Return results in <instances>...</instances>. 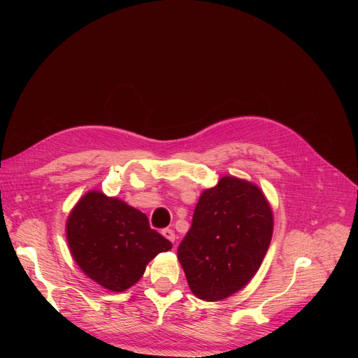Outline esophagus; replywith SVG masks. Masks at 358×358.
I'll use <instances>...</instances> for the list:
<instances>
[{
	"mask_svg": "<svg viewBox=\"0 0 358 358\" xmlns=\"http://www.w3.org/2000/svg\"><path fill=\"white\" fill-rule=\"evenodd\" d=\"M162 236H164L166 239L170 241L171 243H175V241H176V234H175V231H173L171 229H164V230H162Z\"/></svg>",
	"mask_w": 358,
	"mask_h": 358,
	"instance_id": "1",
	"label": "esophagus"
}]
</instances>
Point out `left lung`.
<instances>
[{
    "label": "left lung",
    "mask_w": 358,
    "mask_h": 358,
    "mask_svg": "<svg viewBox=\"0 0 358 358\" xmlns=\"http://www.w3.org/2000/svg\"><path fill=\"white\" fill-rule=\"evenodd\" d=\"M272 234V206L255 183L222 176L204 189L178 248L192 294L221 301L245 288L262 266Z\"/></svg>",
    "instance_id": "left-lung-1"
}]
</instances>
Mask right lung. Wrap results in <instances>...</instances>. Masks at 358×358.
Wrapping results in <instances>:
<instances>
[{
	"label": "right lung",
	"mask_w": 358,
	"mask_h": 358,
	"mask_svg": "<svg viewBox=\"0 0 358 358\" xmlns=\"http://www.w3.org/2000/svg\"><path fill=\"white\" fill-rule=\"evenodd\" d=\"M66 231L76 264L113 292L137 284L150 259L173 246L150 229L143 212L94 189L74 204Z\"/></svg>",
	"instance_id": "obj_1"
}]
</instances>
